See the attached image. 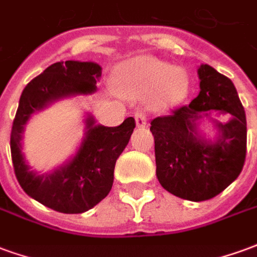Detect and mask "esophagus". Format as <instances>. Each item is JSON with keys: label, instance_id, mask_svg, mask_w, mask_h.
I'll use <instances>...</instances> for the list:
<instances>
[{"label": "esophagus", "instance_id": "obj_1", "mask_svg": "<svg viewBox=\"0 0 257 257\" xmlns=\"http://www.w3.org/2000/svg\"><path fill=\"white\" fill-rule=\"evenodd\" d=\"M135 119H136V125L139 128H143V126H146V123H147V115L142 111H138L135 114Z\"/></svg>", "mask_w": 257, "mask_h": 257}]
</instances>
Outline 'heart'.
I'll use <instances>...</instances> for the list:
<instances>
[{
    "label": "heart",
    "mask_w": 257,
    "mask_h": 257,
    "mask_svg": "<svg viewBox=\"0 0 257 257\" xmlns=\"http://www.w3.org/2000/svg\"><path fill=\"white\" fill-rule=\"evenodd\" d=\"M115 88L126 97L149 95L153 106L171 107L189 92V77L183 68L151 56H138L119 64L114 74Z\"/></svg>",
    "instance_id": "1"
}]
</instances>
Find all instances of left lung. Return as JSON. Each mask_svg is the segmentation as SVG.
I'll list each match as a JSON object with an SVG mask.
<instances>
[{
  "mask_svg": "<svg viewBox=\"0 0 257 257\" xmlns=\"http://www.w3.org/2000/svg\"><path fill=\"white\" fill-rule=\"evenodd\" d=\"M199 93L189 104L151 121L157 178L164 189L194 202L220 194L238 178L246 156V117L237 89L226 75L208 64L198 68ZM227 115L226 124L210 118ZM209 117L218 129L215 141L199 134L198 123Z\"/></svg>",
  "mask_w": 257,
  "mask_h": 257,
  "instance_id": "left-lung-1",
  "label": "left lung"
}]
</instances>
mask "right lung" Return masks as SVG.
<instances>
[{
	"label": "right lung",
	"mask_w": 257,
	"mask_h": 257,
	"mask_svg": "<svg viewBox=\"0 0 257 257\" xmlns=\"http://www.w3.org/2000/svg\"><path fill=\"white\" fill-rule=\"evenodd\" d=\"M101 67L93 62H58L31 79L22 92L11 132V154L15 175L25 193L42 205L62 213H82L99 204L110 193L117 158L134 132L135 118L119 126L96 125L88 114L85 138L75 156L51 173L31 171L22 153L23 131L31 114L53 101L77 95H92Z\"/></svg>",
	"instance_id": "1"
}]
</instances>
